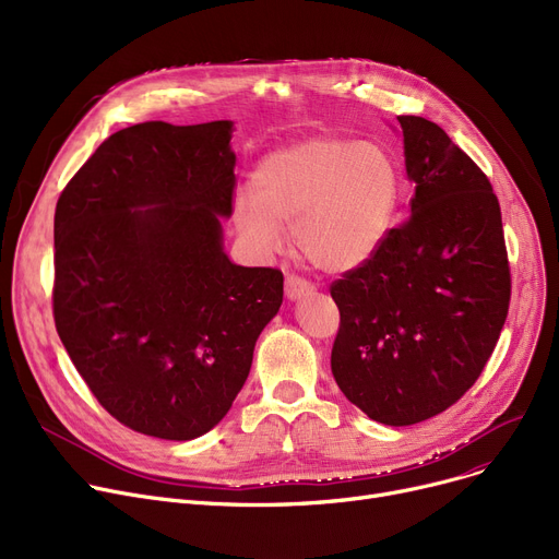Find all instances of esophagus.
Returning <instances> with one entry per match:
<instances>
[{
    "mask_svg": "<svg viewBox=\"0 0 559 559\" xmlns=\"http://www.w3.org/2000/svg\"><path fill=\"white\" fill-rule=\"evenodd\" d=\"M312 292H314V285L310 281L301 278V276L292 274V276L285 278V297L289 301H297V299H301L306 295H312Z\"/></svg>",
    "mask_w": 559,
    "mask_h": 559,
    "instance_id": "1",
    "label": "esophagus"
}]
</instances>
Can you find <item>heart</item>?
<instances>
[{"label":"heart","instance_id":"b5f03b06","mask_svg":"<svg viewBox=\"0 0 559 559\" xmlns=\"http://www.w3.org/2000/svg\"><path fill=\"white\" fill-rule=\"evenodd\" d=\"M401 181L376 142L310 138L264 156L233 201L235 226L260 253L283 245L292 225L297 251L326 274L354 272L383 247Z\"/></svg>","mask_w":559,"mask_h":559}]
</instances>
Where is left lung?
Here are the masks:
<instances>
[{
  "label": "left lung",
  "instance_id": "obj_1",
  "mask_svg": "<svg viewBox=\"0 0 559 559\" xmlns=\"http://www.w3.org/2000/svg\"><path fill=\"white\" fill-rule=\"evenodd\" d=\"M409 217L362 267L331 285V369L344 396L385 426H413L464 396L510 308L501 205L485 171L417 115H399Z\"/></svg>",
  "mask_w": 559,
  "mask_h": 559
}]
</instances>
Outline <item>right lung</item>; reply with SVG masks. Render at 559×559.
<instances>
[{
  "label": "right lung",
  "instance_id": "right-lung-1",
  "mask_svg": "<svg viewBox=\"0 0 559 559\" xmlns=\"http://www.w3.org/2000/svg\"><path fill=\"white\" fill-rule=\"evenodd\" d=\"M233 122H142L112 133L58 197L53 321L110 417L186 442L242 390L283 304V274L222 247L233 213Z\"/></svg>",
  "mask_w": 559,
  "mask_h": 559
}]
</instances>
